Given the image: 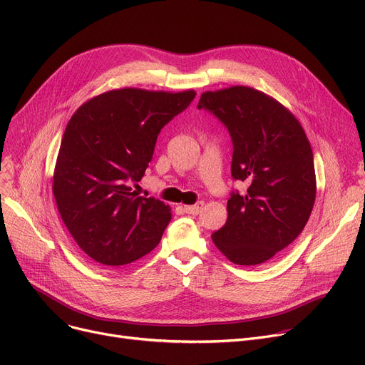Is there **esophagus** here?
I'll use <instances>...</instances> for the list:
<instances>
[{
	"label": "esophagus",
	"instance_id": "obj_1",
	"mask_svg": "<svg viewBox=\"0 0 365 365\" xmlns=\"http://www.w3.org/2000/svg\"><path fill=\"white\" fill-rule=\"evenodd\" d=\"M202 201H200V202H197V204H194V205H186L185 207V212L187 213V215H192V216H197L201 210H202Z\"/></svg>",
	"mask_w": 365,
	"mask_h": 365
}]
</instances>
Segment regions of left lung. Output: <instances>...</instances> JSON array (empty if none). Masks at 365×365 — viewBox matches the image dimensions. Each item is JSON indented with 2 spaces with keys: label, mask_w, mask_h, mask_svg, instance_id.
<instances>
[{
  "label": "left lung",
  "mask_w": 365,
  "mask_h": 365,
  "mask_svg": "<svg viewBox=\"0 0 365 365\" xmlns=\"http://www.w3.org/2000/svg\"><path fill=\"white\" fill-rule=\"evenodd\" d=\"M198 109L226 127L234 146L232 179L247 183L245 194L231 192L227 220L212 238L231 262L260 264L308 223L317 192L311 145L290 110L250 87L202 93Z\"/></svg>",
  "instance_id": "left-lung-1"
}]
</instances>
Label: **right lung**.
I'll return each mask as SVG.
<instances>
[{
	"label": "right lung",
	"mask_w": 365,
	"mask_h": 365,
	"mask_svg": "<svg viewBox=\"0 0 365 365\" xmlns=\"http://www.w3.org/2000/svg\"><path fill=\"white\" fill-rule=\"evenodd\" d=\"M195 94L112 90L72 115L57 155L53 194L68 231L93 260L127 264L161 241L170 207L139 197L131 183L143 178L163 127Z\"/></svg>",
	"instance_id": "add662e5"
}]
</instances>
